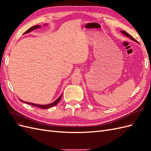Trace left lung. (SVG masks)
<instances>
[{
	"label": "left lung",
	"instance_id": "left-lung-1",
	"mask_svg": "<svg viewBox=\"0 0 151 151\" xmlns=\"http://www.w3.org/2000/svg\"><path fill=\"white\" fill-rule=\"evenodd\" d=\"M122 33L123 35H125L126 36H127V37H129V38H130V39H131V40H134V41H135V42H137V40H136L135 38H134L133 37H132V36H130L129 33H127L126 31H122Z\"/></svg>",
	"mask_w": 151,
	"mask_h": 151
}]
</instances>
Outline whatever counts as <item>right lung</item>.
Returning <instances> with one entry per match:
<instances>
[{
    "mask_svg": "<svg viewBox=\"0 0 151 151\" xmlns=\"http://www.w3.org/2000/svg\"><path fill=\"white\" fill-rule=\"evenodd\" d=\"M40 26H39V25H38V26H35L31 27V28H30L29 29H28V30H27V31L25 32L24 34L29 33V32H31V31H33V30H34V29H36V28H40ZM61 98H62V94L60 95V96L59 97V98L56 100L55 101H54L53 103H51V104H47V105H40V104H34V103H29V102H25V101H22V100H21V99H20V100H21V101H23V102L25 103L29 104H31V105H33V106H34L38 107V108H42V109H48V108H52V107H53V106H55V105H57V104L58 103V102L60 101V100L61 99Z\"/></svg>",
    "mask_w": 151,
    "mask_h": 151,
    "instance_id": "right-lung-1",
    "label": "right lung"
}]
</instances>
